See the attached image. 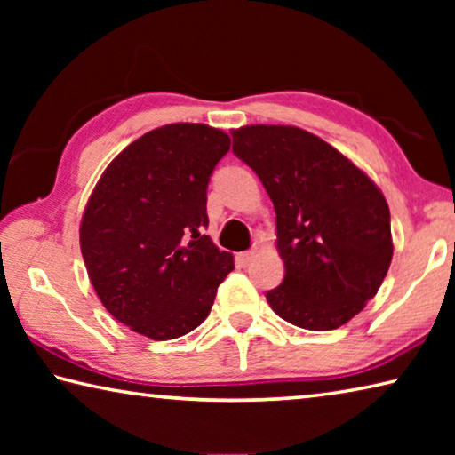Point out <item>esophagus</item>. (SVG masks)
<instances>
[{"label": "esophagus", "instance_id": "34e87169", "mask_svg": "<svg viewBox=\"0 0 455 455\" xmlns=\"http://www.w3.org/2000/svg\"><path fill=\"white\" fill-rule=\"evenodd\" d=\"M255 259V251H246V252H238L236 255V265L238 267H249Z\"/></svg>", "mask_w": 455, "mask_h": 455}]
</instances>
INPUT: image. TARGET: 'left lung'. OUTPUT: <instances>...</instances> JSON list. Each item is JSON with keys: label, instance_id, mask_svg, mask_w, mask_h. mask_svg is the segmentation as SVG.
Listing matches in <instances>:
<instances>
[{"label": "left lung", "instance_id": "obj_1", "mask_svg": "<svg viewBox=\"0 0 455 455\" xmlns=\"http://www.w3.org/2000/svg\"><path fill=\"white\" fill-rule=\"evenodd\" d=\"M233 152L276 212L284 279L267 292L281 319L309 331L347 323L379 291L394 257L389 206L365 172L295 126L233 130Z\"/></svg>", "mask_w": 455, "mask_h": 455}]
</instances>
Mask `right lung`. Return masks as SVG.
Masks as SVG:
<instances>
[{
  "mask_svg": "<svg viewBox=\"0 0 455 455\" xmlns=\"http://www.w3.org/2000/svg\"><path fill=\"white\" fill-rule=\"evenodd\" d=\"M228 148L230 138L206 124L150 130L112 160L84 211L80 246L96 295L154 341L196 329L235 268L203 235L206 188Z\"/></svg>",
  "mask_w": 455,
  "mask_h": 455,
  "instance_id": "1",
  "label": "right lung"
}]
</instances>
